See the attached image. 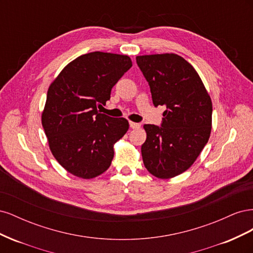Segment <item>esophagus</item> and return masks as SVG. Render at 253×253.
<instances>
[{
  "mask_svg": "<svg viewBox=\"0 0 253 253\" xmlns=\"http://www.w3.org/2000/svg\"><path fill=\"white\" fill-rule=\"evenodd\" d=\"M129 126L132 128H139L141 126L140 124H137V122H133V121H129Z\"/></svg>",
  "mask_w": 253,
  "mask_h": 253,
  "instance_id": "34e87169",
  "label": "esophagus"
}]
</instances>
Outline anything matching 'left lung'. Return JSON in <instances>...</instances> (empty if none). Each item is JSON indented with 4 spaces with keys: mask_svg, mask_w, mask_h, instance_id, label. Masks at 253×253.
<instances>
[{
    "mask_svg": "<svg viewBox=\"0 0 253 253\" xmlns=\"http://www.w3.org/2000/svg\"><path fill=\"white\" fill-rule=\"evenodd\" d=\"M149 82L153 104L165 105L162 126L144 125L141 145L144 167L157 178L187 171L208 142L212 102L194 67L176 53L137 56Z\"/></svg>",
    "mask_w": 253,
    "mask_h": 253,
    "instance_id": "8db88e82",
    "label": "left lung"
}]
</instances>
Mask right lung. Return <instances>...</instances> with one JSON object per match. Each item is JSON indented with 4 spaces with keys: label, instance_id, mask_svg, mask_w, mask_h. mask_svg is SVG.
<instances>
[{
    "label": "right lung",
    "instance_id": "right-lung-1",
    "mask_svg": "<svg viewBox=\"0 0 253 253\" xmlns=\"http://www.w3.org/2000/svg\"><path fill=\"white\" fill-rule=\"evenodd\" d=\"M132 67L128 56L94 51L68 63L47 90L42 126L53 157L83 179L109 169L114 144L128 129L125 118H113L97 108L110 100L111 90Z\"/></svg>",
    "mask_w": 253,
    "mask_h": 253
}]
</instances>
